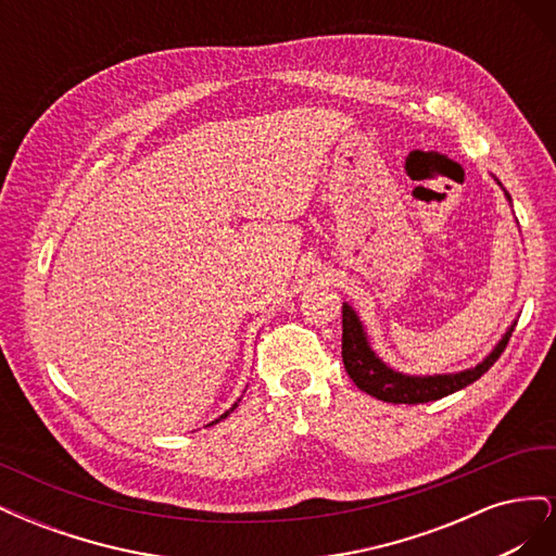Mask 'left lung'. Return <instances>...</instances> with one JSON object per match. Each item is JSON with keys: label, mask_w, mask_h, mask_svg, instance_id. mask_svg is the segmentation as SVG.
<instances>
[{"label": "left lung", "mask_w": 556, "mask_h": 556, "mask_svg": "<svg viewBox=\"0 0 556 556\" xmlns=\"http://www.w3.org/2000/svg\"><path fill=\"white\" fill-rule=\"evenodd\" d=\"M513 336V327L508 333L503 336L501 343L494 348V352L486 357L482 364L476 368H468L464 374H454V376H427V378H417V376H403L392 371L390 366H384L376 355L374 350L366 343V333L362 329L359 317L355 315L348 304L343 306V364L345 371L352 378L362 392L371 394L380 401L387 403H429V401H439L452 392L464 390L466 384L476 382L480 376L490 371L492 364L501 357V352L506 350L508 341Z\"/></svg>", "instance_id": "left-lung-1"}]
</instances>
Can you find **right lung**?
Returning a JSON list of instances; mask_svg holds the SVG:
<instances>
[{
  "instance_id": "obj_1",
  "label": "right lung",
  "mask_w": 556,
  "mask_h": 556,
  "mask_svg": "<svg viewBox=\"0 0 556 556\" xmlns=\"http://www.w3.org/2000/svg\"><path fill=\"white\" fill-rule=\"evenodd\" d=\"M233 408H237V406H233ZM233 408H231V410H233ZM231 410H227V413H225V415H223V417H220V419H225V417H227V415H229V413H231Z\"/></svg>"
}]
</instances>
